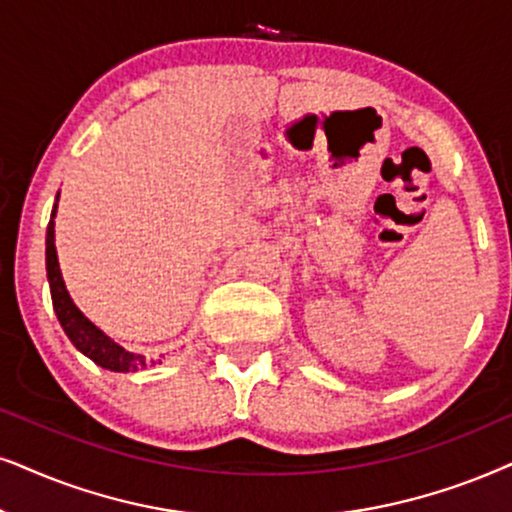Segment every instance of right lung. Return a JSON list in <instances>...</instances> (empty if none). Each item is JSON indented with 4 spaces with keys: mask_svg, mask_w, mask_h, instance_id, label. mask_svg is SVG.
I'll return each mask as SVG.
<instances>
[{
    "mask_svg": "<svg viewBox=\"0 0 512 512\" xmlns=\"http://www.w3.org/2000/svg\"><path fill=\"white\" fill-rule=\"evenodd\" d=\"M56 208L58 203L53 206L49 229H46V276H49L53 309H56L60 325H63L65 335L70 337V342L77 346L86 358H91L95 365L105 367V370H112V372H138L140 367H147L145 358L138 356V353L126 351L124 346H119L114 339H109L105 332L98 330V327H95L91 320L77 309V304L72 302L70 292H67L63 274H60V267H58V252H56V222H53V217H56Z\"/></svg>",
    "mask_w": 512,
    "mask_h": 512,
    "instance_id": "right-lung-1",
    "label": "right lung"
}]
</instances>
